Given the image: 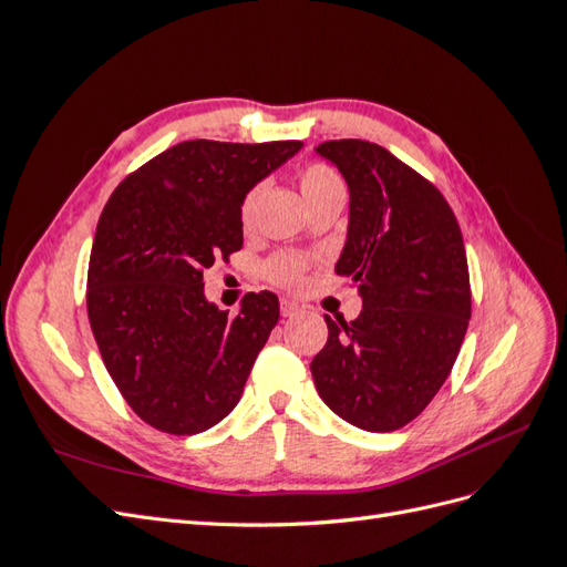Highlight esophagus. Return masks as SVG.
<instances>
[{
  "instance_id": "1",
  "label": "esophagus",
  "mask_w": 567,
  "mask_h": 567,
  "mask_svg": "<svg viewBox=\"0 0 567 567\" xmlns=\"http://www.w3.org/2000/svg\"><path fill=\"white\" fill-rule=\"evenodd\" d=\"M298 312H300V305L296 300H288V298L281 300V317H293Z\"/></svg>"
}]
</instances>
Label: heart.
Instances as JSON below:
<instances>
[{
    "label": "heart",
    "mask_w": 567,
    "mask_h": 567,
    "mask_svg": "<svg viewBox=\"0 0 567 567\" xmlns=\"http://www.w3.org/2000/svg\"><path fill=\"white\" fill-rule=\"evenodd\" d=\"M336 184H340V177L333 173L331 167H326V165H310V167H305L302 175H300V188H302L305 198H310V196L323 192V188L336 186ZM260 194H262V184H257V186L250 188V192L241 200V219L246 221V225L255 213V205H257V198H260ZM305 269H307V262H305V257H300V255H277L265 267L269 281L286 286V288H296L305 277Z\"/></svg>",
    "instance_id": "1"
}]
</instances>
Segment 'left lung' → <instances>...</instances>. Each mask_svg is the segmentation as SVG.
<instances>
[{"label": "left lung", "instance_id": "1", "mask_svg": "<svg viewBox=\"0 0 567 567\" xmlns=\"http://www.w3.org/2000/svg\"><path fill=\"white\" fill-rule=\"evenodd\" d=\"M350 188L348 241L336 274L362 296L354 321L326 317L312 359L319 398L348 423L390 433L447 381L471 319L466 248L450 203L379 144L323 142Z\"/></svg>", "mask_w": 567, "mask_h": 567}]
</instances>
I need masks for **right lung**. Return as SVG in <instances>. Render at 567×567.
I'll use <instances>...</instances> for the list:
<instances>
[{"instance_id": "obj_1", "label": "right lung", "mask_w": 567, "mask_h": 567, "mask_svg": "<svg viewBox=\"0 0 567 567\" xmlns=\"http://www.w3.org/2000/svg\"><path fill=\"white\" fill-rule=\"evenodd\" d=\"M302 142H182L120 184L99 217L87 315L125 402L169 435H196L241 400L279 298L248 293L229 317L203 269L244 246L241 200Z\"/></svg>"}]
</instances>
